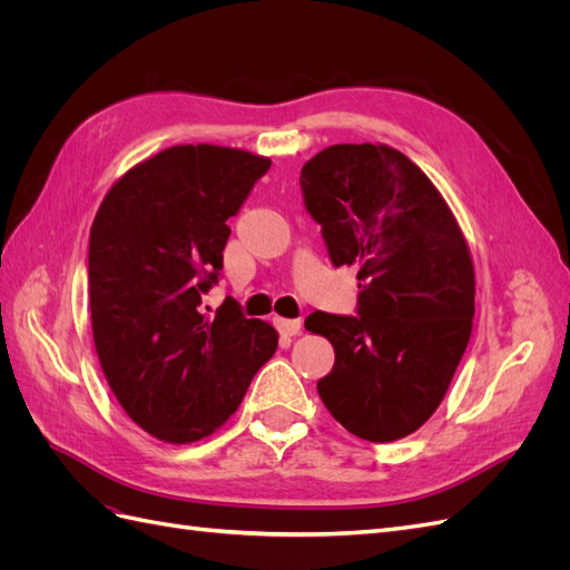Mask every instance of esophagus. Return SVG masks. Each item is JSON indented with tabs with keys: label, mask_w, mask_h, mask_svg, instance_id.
Instances as JSON below:
<instances>
[{
	"label": "esophagus",
	"mask_w": 570,
	"mask_h": 570,
	"mask_svg": "<svg viewBox=\"0 0 570 570\" xmlns=\"http://www.w3.org/2000/svg\"><path fill=\"white\" fill-rule=\"evenodd\" d=\"M273 325L278 327V333L285 337H295L302 333V321L297 318H273Z\"/></svg>",
	"instance_id": "esophagus-1"
}]
</instances>
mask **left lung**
I'll use <instances>...</instances> for the list:
<instances>
[{"mask_svg":"<svg viewBox=\"0 0 570 570\" xmlns=\"http://www.w3.org/2000/svg\"><path fill=\"white\" fill-rule=\"evenodd\" d=\"M299 185L333 266H354L361 287L358 316L304 321L335 350L321 400L361 440H402L433 416L471 340L469 245L438 187L387 145L327 147Z\"/></svg>","mask_w":570,"mask_h":570,"instance_id":"obj_1","label":"left lung"}]
</instances>
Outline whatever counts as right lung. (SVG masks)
<instances>
[{"mask_svg":"<svg viewBox=\"0 0 570 570\" xmlns=\"http://www.w3.org/2000/svg\"><path fill=\"white\" fill-rule=\"evenodd\" d=\"M271 159L218 145H176L132 166L90 228V314L101 371L128 416L164 442L212 435L278 350L266 321L226 299L218 281L228 218Z\"/></svg>","mask_w":570,"mask_h":570,"instance_id":"1","label":"right lung"}]
</instances>
